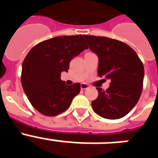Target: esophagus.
<instances>
[{
	"label": "esophagus",
	"mask_w": 158,
	"mask_h": 158,
	"mask_svg": "<svg viewBox=\"0 0 158 158\" xmlns=\"http://www.w3.org/2000/svg\"><path fill=\"white\" fill-rule=\"evenodd\" d=\"M88 88H89V85H86V84H81V89L82 90L87 89Z\"/></svg>",
	"instance_id": "obj_1"
}]
</instances>
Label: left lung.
<instances>
[{"mask_svg":"<svg viewBox=\"0 0 158 158\" xmlns=\"http://www.w3.org/2000/svg\"><path fill=\"white\" fill-rule=\"evenodd\" d=\"M99 58L98 76L110 80L104 91L96 88L98 97L92 101L96 114L108 119L123 118L133 109L143 87L144 66L133 49L123 42L107 37L84 35Z\"/></svg>","mask_w":158,"mask_h":158,"instance_id":"8db88e82","label":"left lung"}]
</instances>
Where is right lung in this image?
<instances>
[{"label":"right lung","instance_id":"1","mask_svg":"<svg viewBox=\"0 0 158 158\" xmlns=\"http://www.w3.org/2000/svg\"><path fill=\"white\" fill-rule=\"evenodd\" d=\"M88 48L83 36L77 35L52 38L31 49L22 65L21 83L39 112L55 116L69 108L81 85H67L61 73L68 72L71 60Z\"/></svg>","mask_w":158,"mask_h":158}]
</instances>
